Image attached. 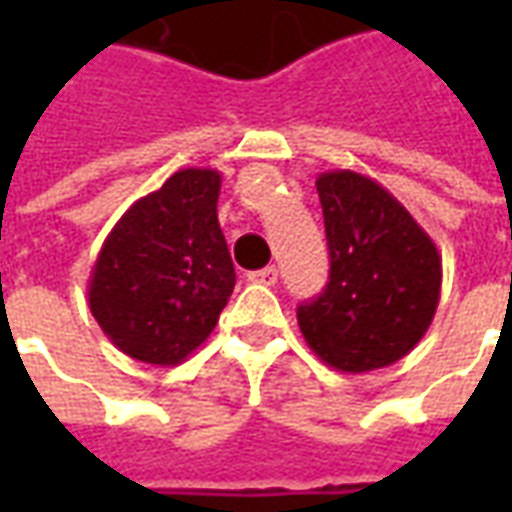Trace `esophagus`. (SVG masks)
I'll return each mask as SVG.
<instances>
[{
  "label": "esophagus",
  "instance_id": "1",
  "mask_svg": "<svg viewBox=\"0 0 512 512\" xmlns=\"http://www.w3.org/2000/svg\"><path fill=\"white\" fill-rule=\"evenodd\" d=\"M279 277V271L274 266H266V268H260V271H252L249 274V282H255V285H274Z\"/></svg>",
  "mask_w": 512,
  "mask_h": 512
}]
</instances>
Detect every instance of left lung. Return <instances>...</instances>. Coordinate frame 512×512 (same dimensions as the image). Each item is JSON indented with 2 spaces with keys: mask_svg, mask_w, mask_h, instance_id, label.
Wrapping results in <instances>:
<instances>
[{
  "mask_svg": "<svg viewBox=\"0 0 512 512\" xmlns=\"http://www.w3.org/2000/svg\"><path fill=\"white\" fill-rule=\"evenodd\" d=\"M329 285L299 307L315 356L340 373L395 365L425 337L441 296V255L417 219L378 180L354 169L318 180Z\"/></svg>",
  "mask_w": 512,
  "mask_h": 512,
  "instance_id": "left-lung-1",
  "label": "left lung"
}]
</instances>
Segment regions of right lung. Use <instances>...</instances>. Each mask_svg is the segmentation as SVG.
<instances>
[{
    "label": "right lung",
    "mask_w": 512,
    "mask_h": 512,
    "mask_svg": "<svg viewBox=\"0 0 512 512\" xmlns=\"http://www.w3.org/2000/svg\"><path fill=\"white\" fill-rule=\"evenodd\" d=\"M219 189L216 169H178L106 235L87 285L90 312L136 362L178 365L219 323L235 288Z\"/></svg>",
    "instance_id": "right-lung-1"
}]
</instances>
